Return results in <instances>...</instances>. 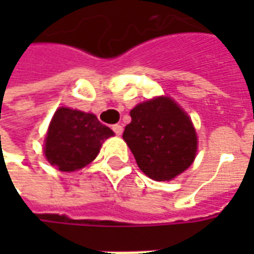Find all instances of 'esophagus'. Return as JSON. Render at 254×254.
Returning a JSON list of instances; mask_svg holds the SVG:
<instances>
[{
	"label": "esophagus",
	"mask_w": 254,
	"mask_h": 254,
	"mask_svg": "<svg viewBox=\"0 0 254 254\" xmlns=\"http://www.w3.org/2000/svg\"><path fill=\"white\" fill-rule=\"evenodd\" d=\"M112 128H113V131L116 132L117 135H120V134L123 132V126H120V124H114Z\"/></svg>",
	"instance_id": "obj_1"
}]
</instances>
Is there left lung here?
<instances>
[{
  "label": "left lung",
  "mask_w": 254,
  "mask_h": 254,
  "mask_svg": "<svg viewBox=\"0 0 254 254\" xmlns=\"http://www.w3.org/2000/svg\"><path fill=\"white\" fill-rule=\"evenodd\" d=\"M123 138L138 168L151 180L170 181L187 170L196 155V132L187 113L170 97L135 106Z\"/></svg>",
  "instance_id": "left-lung-1"
}]
</instances>
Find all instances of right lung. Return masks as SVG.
<instances>
[{"mask_svg":"<svg viewBox=\"0 0 254 254\" xmlns=\"http://www.w3.org/2000/svg\"><path fill=\"white\" fill-rule=\"evenodd\" d=\"M113 134L94 114L61 107L45 138L46 160L64 172L80 170L96 158L103 141Z\"/></svg>","mask_w":254,"mask_h":254,"instance_id":"right-lung-1","label":"right lung"}]
</instances>
